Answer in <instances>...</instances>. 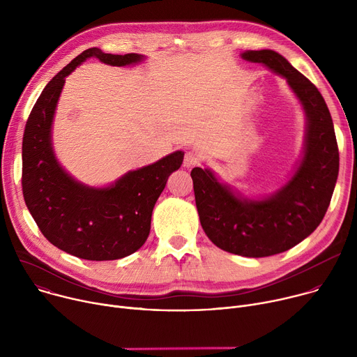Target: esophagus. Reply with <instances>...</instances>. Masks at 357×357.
<instances>
[{"mask_svg": "<svg viewBox=\"0 0 357 357\" xmlns=\"http://www.w3.org/2000/svg\"><path fill=\"white\" fill-rule=\"evenodd\" d=\"M200 162V157L196 151H188L183 158V167L185 168H192Z\"/></svg>", "mask_w": 357, "mask_h": 357, "instance_id": "esophagus-1", "label": "esophagus"}]
</instances>
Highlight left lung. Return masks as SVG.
Returning <instances> with one entry per match:
<instances>
[{
  "label": "left lung",
  "mask_w": 357,
  "mask_h": 357,
  "mask_svg": "<svg viewBox=\"0 0 357 357\" xmlns=\"http://www.w3.org/2000/svg\"><path fill=\"white\" fill-rule=\"evenodd\" d=\"M241 58L263 63L287 83L307 117L302 160L278 192L261 200L240 197L211 169L193 168L196 208L206 236L219 248L244 257H268L307 238L322 222L339 174L333 121L317 86L271 49L247 50Z\"/></svg>",
  "instance_id": "1"
}]
</instances>
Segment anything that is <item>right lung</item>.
Listing matches in <instances>:
<instances>
[{
	"mask_svg": "<svg viewBox=\"0 0 357 357\" xmlns=\"http://www.w3.org/2000/svg\"><path fill=\"white\" fill-rule=\"evenodd\" d=\"M97 58L112 66L144 59L138 54L112 55L90 47L50 80L28 117L22 139V193L42 234L58 248L90 261L119 260L146 240L152 209L168 176L181 168L183 152L130 171L107 188L75 181L58 162L52 146V123L69 76L82 62Z\"/></svg>",
	"mask_w": 357,
	"mask_h": 357,
	"instance_id": "1",
	"label": "right lung"
}]
</instances>
